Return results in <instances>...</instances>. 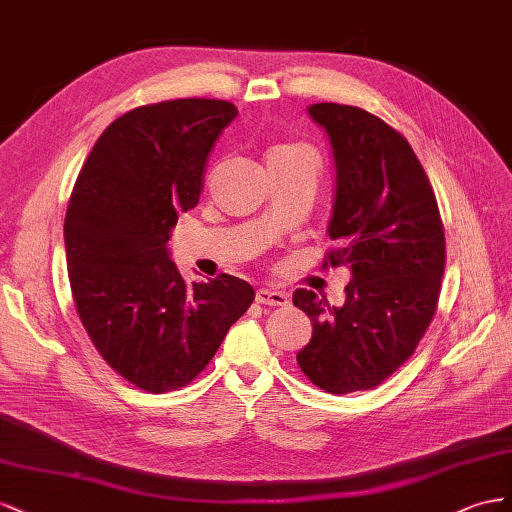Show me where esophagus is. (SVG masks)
<instances>
[{"instance_id": "esophagus-1", "label": "esophagus", "mask_w": 512, "mask_h": 512, "mask_svg": "<svg viewBox=\"0 0 512 512\" xmlns=\"http://www.w3.org/2000/svg\"><path fill=\"white\" fill-rule=\"evenodd\" d=\"M257 304H268V306H289V296L285 291H276V289H264L261 287L255 296Z\"/></svg>"}]
</instances>
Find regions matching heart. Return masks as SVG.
Masks as SVG:
<instances>
[{
  "label": "heart",
  "mask_w": 512,
  "mask_h": 512,
  "mask_svg": "<svg viewBox=\"0 0 512 512\" xmlns=\"http://www.w3.org/2000/svg\"><path fill=\"white\" fill-rule=\"evenodd\" d=\"M291 152H304V150H302V148H296V145H276V148H272V150L268 152V158L291 154Z\"/></svg>",
  "instance_id": "1"
}]
</instances>
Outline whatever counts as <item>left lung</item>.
<instances>
[{"label": "left lung", "instance_id": "1", "mask_svg": "<svg viewBox=\"0 0 512 512\" xmlns=\"http://www.w3.org/2000/svg\"><path fill=\"white\" fill-rule=\"evenodd\" d=\"M334 163L326 266H347L345 304L298 289L313 337L296 354L315 386L332 394L369 390L414 354L427 332L444 276L440 210L412 145L369 111L317 102Z\"/></svg>", "mask_w": 512, "mask_h": 512}]
</instances>
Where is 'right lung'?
I'll return each mask as SVG.
<instances>
[{
  "label": "right lung",
  "instance_id": "right-lung-1",
  "mask_svg": "<svg viewBox=\"0 0 512 512\" xmlns=\"http://www.w3.org/2000/svg\"><path fill=\"white\" fill-rule=\"evenodd\" d=\"M236 115L210 98L128 111L98 137L72 188L64 242L77 313L98 354L141 390L191 384L255 300L231 274L188 285L167 246Z\"/></svg>",
  "mask_w": 512,
  "mask_h": 512
}]
</instances>
